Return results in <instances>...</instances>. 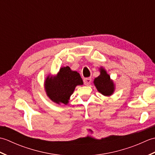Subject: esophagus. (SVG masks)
<instances>
[{
    "label": "esophagus",
    "mask_w": 155,
    "mask_h": 155,
    "mask_svg": "<svg viewBox=\"0 0 155 155\" xmlns=\"http://www.w3.org/2000/svg\"><path fill=\"white\" fill-rule=\"evenodd\" d=\"M84 84L85 85H88L90 84L91 83V78H84Z\"/></svg>",
    "instance_id": "esophagus-1"
}]
</instances>
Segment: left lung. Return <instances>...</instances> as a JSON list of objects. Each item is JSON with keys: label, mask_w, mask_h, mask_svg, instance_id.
Wrapping results in <instances>:
<instances>
[{"label": "left lung", "mask_w": 155, "mask_h": 155, "mask_svg": "<svg viewBox=\"0 0 155 155\" xmlns=\"http://www.w3.org/2000/svg\"><path fill=\"white\" fill-rule=\"evenodd\" d=\"M100 75L95 78L94 84L97 88V91L104 96L109 97L113 94L114 91V84L110 79L109 74L103 67L100 68Z\"/></svg>", "instance_id": "1"}]
</instances>
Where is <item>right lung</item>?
Instances as JSON below:
<instances>
[{
  "label": "right lung",
  "mask_w": 155,
  "mask_h": 155,
  "mask_svg": "<svg viewBox=\"0 0 155 155\" xmlns=\"http://www.w3.org/2000/svg\"><path fill=\"white\" fill-rule=\"evenodd\" d=\"M83 84L80 74L69 67H62L57 74L48 75L45 81L47 96L57 104H67L70 97L77 85Z\"/></svg>",
  "instance_id": "1"
}]
</instances>
